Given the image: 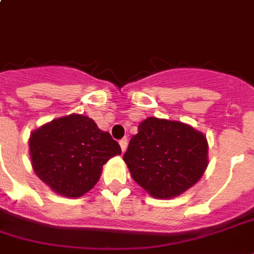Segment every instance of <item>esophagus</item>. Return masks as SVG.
Here are the masks:
<instances>
[{"instance_id": "34e87169", "label": "esophagus", "mask_w": 254, "mask_h": 254, "mask_svg": "<svg viewBox=\"0 0 254 254\" xmlns=\"http://www.w3.org/2000/svg\"><path fill=\"white\" fill-rule=\"evenodd\" d=\"M120 146H121V150H123V153L125 150H127V138H123V139H120Z\"/></svg>"}]
</instances>
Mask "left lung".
I'll return each instance as SVG.
<instances>
[{
	"instance_id": "left-lung-1",
	"label": "left lung",
	"mask_w": 254,
	"mask_h": 254,
	"mask_svg": "<svg viewBox=\"0 0 254 254\" xmlns=\"http://www.w3.org/2000/svg\"><path fill=\"white\" fill-rule=\"evenodd\" d=\"M207 139L183 123L149 117L130 138L124 161L151 196L169 199L192 187L207 167Z\"/></svg>"
}]
</instances>
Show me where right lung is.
I'll list each match as a JSON object with an SVG mask.
<instances>
[{
	"label": "right lung",
	"mask_w": 254,
	"mask_h": 254,
	"mask_svg": "<svg viewBox=\"0 0 254 254\" xmlns=\"http://www.w3.org/2000/svg\"><path fill=\"white\" fill-rule=\"evenodd\" d=\"M34 171L55 192L79 197L97 183L103 165L121 154L119 142L87 116L54 120L31 133Z\"/></svg>",
	"instance_id": "right-lung-1"
}]
</instances>
